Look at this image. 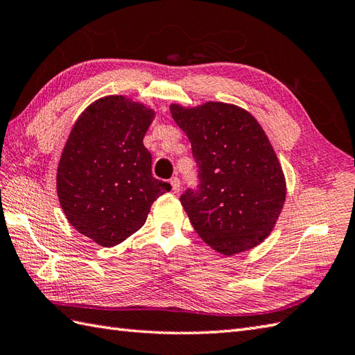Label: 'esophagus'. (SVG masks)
Masks as SVG:
<instances>
[{"label": "esophagus", "instance_id": "34e87169", "mask_svg": "<svg viewBox=\"0 0 355 355\" xmlns=\"http://www.w3.org/2000/svg\"><path fill=\"white\" fill-rule=\"evenodd\" d=\"M171 186H172V192H180V187H181V183H180V180L177 178V177H174V178H171Z\"/></svg>", "mask_w": 355, "mask_h": 355}]
</instances>
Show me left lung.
Segmentation results:
<instances>
[{"label":"left lung","instance_id":"obj_1","mask_svg":"<svg viewBox=\"0 0 355 355\" xmlns=\"http://www.w3.org/2000/svg\"><path fill=\"white\" fill-rule=\"evenodd\" d=\"M192 144L200 186L180 201L195 232L213 250L233 255L270 234L286 201V178L260 123L234 104H171Z\"/></svg>","mask_w":355,"mask_h":355}]
</instances>
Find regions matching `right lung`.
I'll list each match as a JSON object with an SVG mask.
<instances>
[{
	"instance_id": "1",
	"label": "right lung",
	"mask_w": 355,
	"mask_h": 355,
	"mask_svg": "<svg viewBox=\"0 0 355 355\" xmlns=\"http://www.w3.org/2000/svg\"><path fill=\"white\" fill-rule=\"evenodd\" d=\"M154 116L127 96H104L80 114L66 140L57 196L69 224L98 245L109 248L136 233L153 202L171 191L153 177L144 145Z\"/></svg>"
}]
</instances>
